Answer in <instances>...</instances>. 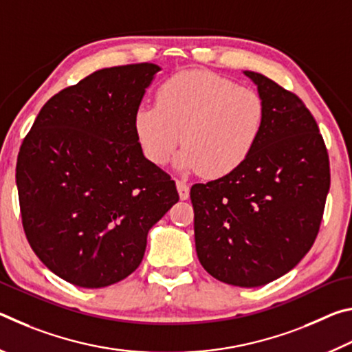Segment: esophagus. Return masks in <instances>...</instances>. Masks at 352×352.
<instances>
[{"label":"esophagus","instance_id":"obj_1","mask_svg":"<svg viewBox=\"0 0 352 352\" xmlns=\"http://www.w3.org/2000/svg\"><path fill=\"white\" fill-rule=\"evenodd\" d=\"M177 190L182 200L189 199V184L184 180H177Z\"/></svg>","mask_w":352,"mask_h":352}]
</instances>
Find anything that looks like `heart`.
Returning <instances> with one entry per match:
<instances>
[{
  "instance_id": "1",
  "label": "heart",
  "mask_w": 352,
  "mask_h": 352,
  "mask_svg": "<svg viewBox=\"0 0 352 352\" xmlns=\"http://www.w3.org/2000/svg\"><path fill=\"white\" fill-rule=\"evenodd\" d=\"M265 105L248 87L208 71H183L158 88L155 105L135 111L133 130L148 162L163 166L175 153L183 169L222 178L247 162L261 138Z\"/></svg>"
}]
</instances>
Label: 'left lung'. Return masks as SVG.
Listing matches in <instances>:
<instances>
[{
    "instance_id": "obj_1",
    "label": "left lung",
    "mask_w": 352,
    "mask_h": 352,
    "mask_svg": "<svg viewBox=\"0 0 352 352\" xmlns=\"http://www.w3.org/2000/svg\"><path fill=\"white\" fill-rule=\"evenodd\" d=\"M258 87L265 121L254 151L230 175L190 188L195 250L219 281L259 287L305 258L318 234L331 184L329 157L311 111L269 77Z\"/></svg>"
}]
</instances>
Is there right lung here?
<instances>
[{"mask_svg":"<svg viewBox=\"0 0 352 352\" xmlns=\"http://www.w3.org/2000/svg\"><path fill=\"white\" fill-rule=\"evenodd\" d=\"M162 69L94 71L41 107L16 160L29 245L65 281L107 287L141 264L152 226L178 201L175 182L142 155L135 111Z\"/></svg>","mask_w":352,"mask_h":352,"instance_id":"add662e5","label":"right lung"}]
</instances>
